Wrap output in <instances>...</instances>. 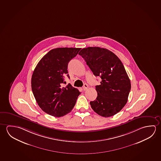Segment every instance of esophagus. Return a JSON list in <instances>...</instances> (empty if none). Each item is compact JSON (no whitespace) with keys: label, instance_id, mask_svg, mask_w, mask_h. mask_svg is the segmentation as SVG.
Masks as SVG:
<instances>
[{"label":"esophagus","instance_id":"esophagus-1","mask_svg":"<svg viewBox=\"0 0 161 161\" xmlns=\"http://www.w3.org/2000/svg\"><path fill=\"white\" fill-rule=\"evenodd\" d=\"M87 87H88L87 85L86 84H85L84 85V86H83V87H82V89H83V90L85 91V90H87Z\"/></svg>","mask_w":161,"mask_h":161}]
</instances>
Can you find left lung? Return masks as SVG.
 <instances>
[{"label": "left lung", "mask_w": 161, "mask_h": 161, "mask_svg": "<svg viewBox=\"0 0 161 161\" xmlns=\"http://www.w3.org/2000/svg\"><path fill=\"white\" fill-rule=\"evenodd\" d=\"M79 54L84 58L95 76L102 79L97 85L96 99L91 101L92 108L104 117L114 116L126 105L131 82L123 64L110 50L100 47L82 49Z\"/></svg>", "instance_id": "8db88e82"}]
</instances>
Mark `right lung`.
Segmentation results:
<instances>
[{"mask_svg": "<svg viewBox=\"0 0 161 161\" xmlns=\"http://www.w3.org/2000/svg\"><path fill=\"white\" fill-rule=\"evenodd\" d=\"M81 48L58 47L50 50L36 66L31 78L33 94L40 108L45 113L57 117L72 111L80 94L79 90L65 82L69 77V62L75 57Z\"/></svg>", "mask_w": 161, "mask_h": 161, "instance_id": "add662e5", "label": "right lung"}]
</instances>
